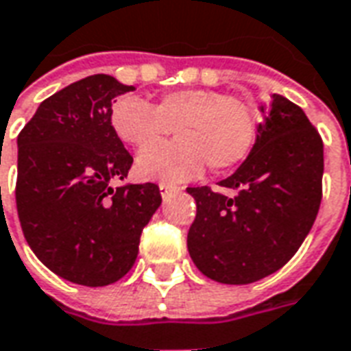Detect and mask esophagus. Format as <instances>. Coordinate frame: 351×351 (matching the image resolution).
I'll return each instance as SVG.
<instances>
[{
    "instance_id": "34e87169",
    "label": "esophagus",
    "mask_w": 351,
    "mask_h": 351,
    "mask_svg": "<svg viewBox=\"0 0 351 351\" xmlns=\"http://www.w3.org/2000/svg\"><path fill=\"white\" fill-rule=\"evenodd\" d=\"M173 191H180V187L176 185H170V183H160V195L166 196L168 193H173Z\"/></svg>"
}]
</instances>
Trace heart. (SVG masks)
I'll use <instances>...</instances> for the list:
<instances>
[{"label": "heart", "mask_w": 351, "mask_h": 351, "mask_svg": "<svg viewBox=\"0 0 351 351\" xmlns=\"http://www.w3.org/2000/svg\"><path fill=\"white\" fill-rule=\"evenodd\" d=\"M117 138L141 151L136 171L143 180L185 181L208 166L225 173L250 156L257 140V117L250 104L210 88L162 94L151 106L138 96H121L111 106ZM178 142L156 146L171 130Z\"/></svg>", "instance_id": "1"}]
</instances>
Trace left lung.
I'll return each mask as SVG.
<instances>
[{
	"mask_svg": "<svg viewBox=\"0 0 351 351\" xmlns=\"http://www.w3.org/2000/svg\"><path fill=\"white\" fill-rule=\"evenodd\" d=\"M257 140L219 181L234 195L189 187L196 217L187 247L196 268L230 285L257 282L287 263L314 225L323 195V141L304 111L274 94Z\"/></svg>",
	"mask_w": 351,
	"mask_h": 351,
	"instance_id": "8db88e82",
	"label": "left lung"
}]
</instances>
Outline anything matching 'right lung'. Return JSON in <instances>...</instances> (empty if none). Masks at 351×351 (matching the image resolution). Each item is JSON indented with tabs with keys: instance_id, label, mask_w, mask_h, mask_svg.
Segmentation results:
<instances>
[{
	"instance_id": "add662e5",
	"label": "right lung",
	"mask_w": 351,
	"mask_h": 351,
	"mask_svg": "<svg viewBox=\"0 0 351 351\" xmlns=\"http://www.w3.org/2000/svg\"><path fill=\"white\" fill-rule=\"evenodd\" d=\"M128 90L111 75L84 77L41 101L19 134L24 238L45 267L79 285L121 280L162 202L155 183L111 185L134 162L111 126V100Z\"/></svg>"
}]
</instances>
